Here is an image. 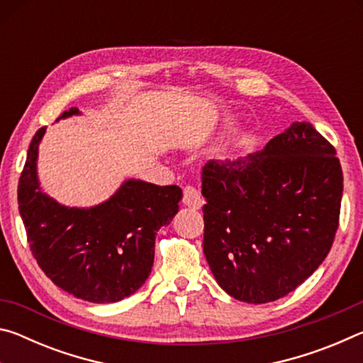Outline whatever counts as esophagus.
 <instances>
[{"mask_svg":"<svg viewBox=\"0 0 363 363\" xmlns=\"http://www.w3.org/2000/svg\"><path fill=\"white\" fill-rule=\"evenodd\" d=\"M182 203L192 208V210H200L201 205H203V199L199 190L192 186H186L184 187V195H182Z\"/></svg>","mask_w":363,"mask_h":363,"instance_id":"obj_1","label":"esophagus"}]
</instances>
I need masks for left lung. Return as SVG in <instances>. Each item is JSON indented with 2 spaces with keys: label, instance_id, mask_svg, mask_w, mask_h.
Returning <instances> with one entry per match:
<instances>
[{
  "label": "left lung",
  "instance_id": "8db88e82",
  "mask_svg": "<svg viewBox=\"0 0 363 363\" xmlns=\"http://www.w3.org/2000/svg\"><path fill=\"white\" fill-rule=\"evenodd\" d=\"M203 253L223 290L264 304L286 296L330 253L342 169L311 123L294 121L262 150L208 162L201 174Z\"/></svg>",
  "mask_w": 363,
  "mask_h": 363
}]
</instances>
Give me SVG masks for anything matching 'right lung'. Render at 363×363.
I'll return each mask as SVG.
<instances>
[{"label": "right lung", "mask_w": 363, "mask_h": 363, "mask_svg": "<svg viewBox=\"0 0 363 363\" xmlns=\"http://www.w3.org/2000/svg\"><path fill=\"white\" fill-rule=\"evenodd\" d=\"M79 113L72 107L57 121ZM45 133L41 128L32 139L17 189L30 250L43 272L75 298L97 304L125 299L149 279L155 235L179 211L182 190L126 179L96 206L60 205L38 181L36 160Z\"/></svg>", "instance_id": "right-lung-1"}]
</instances>
